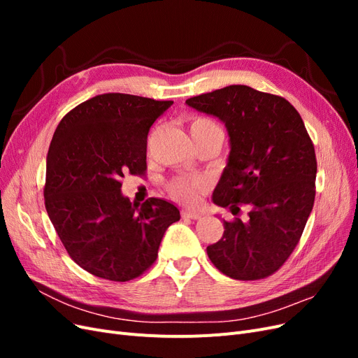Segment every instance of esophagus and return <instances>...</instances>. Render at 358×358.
Masks as SVG:
<instances>
[{"label": "esophagus", "mask_w": 358, "mask_h": 358, "mask_svg": "<svg viewBox=\"0 0 358 358\" xmlns=\"http://www.w3.org/2000/svg\"><path fill=\"white\" fill-rule=\"evenodd\" d=\"M183 218H191V220H201L203 215L199 212H191V210H183L182 212Z\"/></svg>", "instance_id": "esophagus-1"}]
</instances>
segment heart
I'll use <instances>...</instances> for the list:
<instances>
[{"label": "heart", "instance_id": "1", "mask_svg": "<svg viewBox=\"0 0 358 358\" xmlns=\"http://www.w3.org/2000/svg\"><path fill=\"white\" fill-rule=\"evenodd\" d=\"M191 128L221 129L213 121L206 117H197L196 121L191 124ZM204 189H206V180L201 178H178L170 183L171 196L187 204L197 203L200 194Z\"/></svg>", "mask_w": 358, "mask_h": 358}]
</instances>
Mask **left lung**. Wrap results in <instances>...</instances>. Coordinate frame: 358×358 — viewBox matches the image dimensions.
I'll return each mask as SVG.
<instances>
[{
  "mask_svg": "<svg viewBox=\"0 0 358 358\" xmlns=\"http://www.w3.org/2000/svg\"><path fill=\"white\" fill-rule=\"evenodd\" d=\"M224 122L230 154L212 200L248 221L224 220L208 246L215 267L239 280L275 273L294 251L315 200L317 158L299 112L285 99L230 85L185 101Z\"/></svg>",
  "mask_w": 358,
  "mask_h": 358,
  "instance_id": "1",
  "label": "left lung"
}]
</instances>
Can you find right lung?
Segmentation results:
<instances>
[{"label":"right lung","instance_id":"add662e5","mask_svg":"<svg viewBox=\"0 0 358 358\" xmlns=\"http://www.w3.org/2000/svg\"><path fill=\"white\" fill-rule=\"evenodd\" d=\"M173 101L109 92L74 107L55 129L46 159L45 204L69 255L86 272L125 282L157 259L175 204L131 203L125 173L143 175L149 128Z\"/></svg>","mask_w":358,"mask_h":358}]
</instances>
